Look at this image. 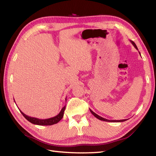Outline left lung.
Here are the masks:
<instances>
[{"mask_svg": "<svg viewBox=\"0 0 156 156\" xmlns=\"http://www.w3.org/2000/svg\"><path fill=\"white\" fill-rule=\"evenodd\" d=\"M130 42H131V43L133 45V46L135 47V48L137 50V46H136V44L134 42H133V41H130ZM140 53V52H139ZM141 56V55H140ZM90 111L91 112V113L94 115V116L96 118H98V119H99L100 120H102V121H105V122H125V121H126V119H120V120H110V119H106V118H102V117H101V116H100V115H98V114H96L95 112H94L92 110H90Z\"/></svg>", "mask_w": 156, "mask_h": 156, "instance_id": "left-lung-1", "label": "left lung"}]
</instances>
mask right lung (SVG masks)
<instances>
[{"mask_svg": "<svg viewBox=\"0 0 156 156\" xmlns=\"http://www.w3.org/2000/svg\"><path fill=\"white\" fill-rule=\"evenodd\" d=\"M65 108H66V106L62 108V110L60 112V113L58 115H56V116H54L52 118H48V119H39V118H34V117H30V116H29V115H27L24 113H23V112H22L20 110H19L21 112V114L23 115V116L26 118L28 121L32 123V124H36V125H39V126H51L53 124H57L58 122L61 120V119L63 118Z\"/></svg>", "mask_w": 156, "mask_h": 156, "instance_id": "1", "label": "right lung"}]
</instances>
